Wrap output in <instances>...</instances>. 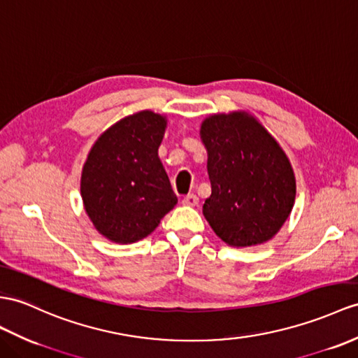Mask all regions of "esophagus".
Listing matches in <instances>:
<instances>
[{
	"mask_svg": "<svg viewBox=\"0 0 358 358\" xmlns=\"http://www.w3.org/2000/svg\"><path fill=\"white\" fill-rule=\"evenodd\" d=\"M182 203L187 206H196L199 203V197L196 194H187L184 199H182Z\"/></svg>",
	"mask_w": 358,
	"mask_h": 358,
	"instance_id": "esophagus-1",
	"label": "esophagus"
}]
</instances>
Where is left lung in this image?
<instances>
[{
  "label": "left lung",
  "instance_id": "1",
  "mask_svg": "<svg viewBox=\"0 0 358 358\" xmlns=\"http://www.w3.org/2000/svg\"><path fill=\"white\" fill-rule=\"evenodd\" d=\"M211 196L203 215L229 246L261 245L280 231L296 194L292 165L267 130L243 112L203 121Z\"/></svg>",
  "mask_w": 358,
  "mask_h": 358
}]
</instances>
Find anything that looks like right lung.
<instances>
[{
	"label": "right lung",
	"mask_w": 358,
	"mask_h": 358,
	"mask_svg": "<svg viewBox=\"0 0 358 358\" xmlns=\"http://www.w3.org/2000/svg\"><path fill=\"white\" fill-rule=\"evenodd\" d=\"M164 130V117L138 112L109 127L90 152L82 199L95 228L112 241L147 237L178 203L158 156Z\"/></svg>",
	"instance_id": "right-lung-1"
}]
</instances>
